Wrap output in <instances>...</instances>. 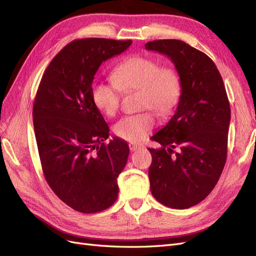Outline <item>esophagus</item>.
Instances as JSON below:
<instances>
[{
  "mask_svg": "<svg viewBox=\"0 0 256 256\" xmlns=\"http://www.w3.org/2000/svg\"><path fill=\"white\" fill-rule=\"evenodd\" d=\"M129 148L131 152H136L138 150H141V147L136 145V144H129Z\"/></svg>",
  "mask_w": 256,
  "mask_h": 256,
  "instance_id": "esophagus-1",
  "label": "esophagus"
}]
</instances>
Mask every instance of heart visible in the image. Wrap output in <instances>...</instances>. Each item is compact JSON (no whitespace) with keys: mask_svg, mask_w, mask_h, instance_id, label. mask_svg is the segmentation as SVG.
I'll return each instance as SVG.
<instances>
[{"mask_svg":"<svg viewBox=\"0 0 256 256\" xmlns=\"http://www.w3.org/2000/svg\"><path fill=\"white\" fill-rule=\"evenodd\" d=\"M113 83L99 81L92 88V99L97 109L106 116L118 111L122 92L141 90L140 102L143 109L152 108L161 115L171 113L180 97L182 82L177 70L170 65H160L157 60L136 56L122 60L114 68ZM150 112L128 115L114 125V134L131 143L142 141L154 127Z\"/></svg>","mask_w":256,"mask_h":256,"instance_id":"b5f03b06","label":"heart"}]
</instances>
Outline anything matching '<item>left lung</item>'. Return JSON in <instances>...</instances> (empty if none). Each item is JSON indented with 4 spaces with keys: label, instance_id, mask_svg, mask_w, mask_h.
<instances>
[{
    "label": "left lung",
    "instance_id": "left-lung-1",
    "mask_svg": "<svg viewBox=\"0 0 256 256\" xmlns=\"http://www.w3.org/2000/svg\"><path fill=\"white\" fill-rule=\"evenodd\" d=\"M164 54L180 76L182 92L174 115L152 136L160 148H148L150 191L175 209L198 204L218 182L226 161L230 108L222 76L205 53L177 40L145 44ZM178 148V152L174 150Z\"/></svg>",
    "mask_w": 256,
    "mask_h": 256
}]
</instances>
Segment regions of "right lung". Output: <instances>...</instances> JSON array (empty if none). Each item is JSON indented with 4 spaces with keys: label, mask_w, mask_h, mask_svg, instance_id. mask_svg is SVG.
<instances>
[{
    "label": "right lung",
    "mask_w": 256,
    "mask_h": 256,
    "mask_svg": "<svg viewBox=\"0 0 256 256\" xmlns=\"http://www.w3.org/2000/svg\"><path fill=\"white\" fill-rule=\"evenodd\" d=\"M132 42L84 38L69 42L46 69L33 106L36 142L46 180L76 212L94 214L114 204L118 177L129 147L109 144V126L92 99V84L104 62Z\"/></svg>",
    "instance_id": "add662e5"
}]
</instances>
